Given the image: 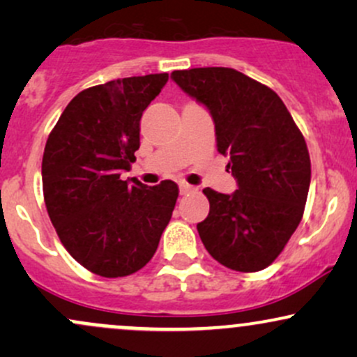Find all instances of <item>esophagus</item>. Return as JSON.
Here are the masks:
<instances>
[{
	"mask_svg": "<svg viewBox=\"0 0 357 357\" xmlns=\"http://www.w3.org/2000/svg\"><path fill=\"white\" fill-rule=\"evenodd\" d=\"M192 190H195V188L190 186V184H186V183L179 184V192H181V195H188V192H191Z\"/></svg>",
	"mask_w": 357,
	"mask_h": 357,
	"instance_id": "1",
	"label": "esophagus"
}]
</instances>
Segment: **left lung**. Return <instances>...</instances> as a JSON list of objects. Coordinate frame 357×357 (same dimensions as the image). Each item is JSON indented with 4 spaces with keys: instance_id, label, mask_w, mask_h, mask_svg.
Returning <instances> with one entry per match:
<instances>
[{
    "instance_id": "1",
    "label": "left lung",
    "mask_w": 357,
    "mask_h": 357,
    "mask_svg": "<svg viewBox=\"0 0 357 357\" xmlns=\"http://www.w3.org/2000/svg\"><path fill=\"white\" fill-rule=\"evenodd\" d=\"M171 79L210 110L218 153L238 190L204 188L210 202L198 233L208 253L236 272L267 268L297 230L310 184L305 139L267 85L225 67L174 70Z\"/></svg>"
}]
</instances>
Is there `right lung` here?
<instances>
[{
	"label": "right lung",
	"instance_id": "add662e5",
	"mask_svg": "<svg viewBox=\"0 0 357 357\" xmlns=\"http://www.w3.org/2000/svg\"><path fill=\"white\" fill-rule=\"evenodd\" d=\"M167 73L82 90L52 129L42 161L43 198L67 252L107 278L141 270L158 250L179 190L174 181H124L139 149V122Z\"/></svg>",
	"mask_w": 357,
	"mask_h": 357
}]
</instances>
